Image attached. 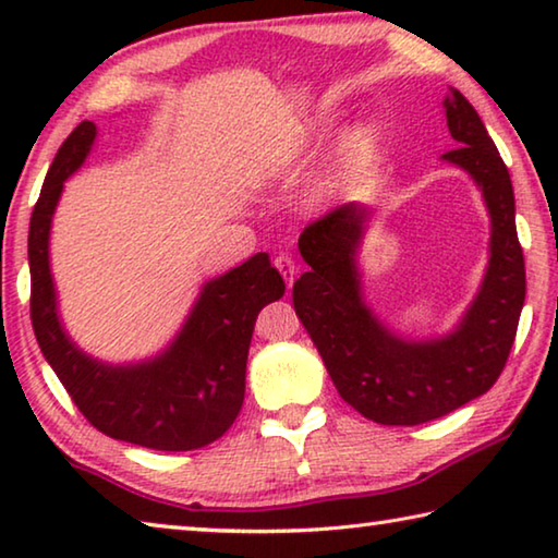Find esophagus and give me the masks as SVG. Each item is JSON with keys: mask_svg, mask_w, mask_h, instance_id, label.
<instances>
[{"mask_svg": "<svg viewBox=\"0 0 558 558\" xmlns=\"http://www.w3.org/2000/svg\"><path fill=\"white\" fill-rule=\"evenodd\" d=\"M276 268L280 270V276L286 278V282H288V288L292 286V282H295V278H298V270H300V266L295 260H292L288 253H280V256H276Z\"/></svg>", "mask_w": 558, "mask_h": 558, "instance_id": "34e87169", "label": "esophagus"}]
</instances>
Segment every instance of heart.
<instances>
[{"mask_svg":"<svg viewBox=\"0 0 558 558\" xmlns=\"http://www.w3.org/2000/svg\"><path fill=\"white\" fill-rule=\"evenodd\" d=\"M376 145V130L372 125H359L344 137L342 147H339V174H347L364 165Z\"/></svg>","mask_w":558,"mask_h":558,"instance_id":"1","label":"heart"}]
</instances>
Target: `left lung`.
I'll return each instance as SVG.
<instances>
[{
    "mask_svg": "<svg viewBox=\"0 0 558 558\" xmlns=\"http://www.w3.org/2000/svg\"><path fill=\"white\" fill-rule=\"evenodd\" d=\"M442 108L460 145L442 159L475 179L493 219L485 280L456 332L421 342L403 339L366 307L356 270L369 216L362 204L337 206L305 226L298 241L310 266L292 286L300 323L339 396L381 426H418L493 389L514 344L526 295L512 179L468 98L450 88Z\"/></svg>",
    "mask_w": 558,
    "mask_h": 558,
    "instance_id": "left-lung-1",
    "label": "left lung"
}]
</instances>
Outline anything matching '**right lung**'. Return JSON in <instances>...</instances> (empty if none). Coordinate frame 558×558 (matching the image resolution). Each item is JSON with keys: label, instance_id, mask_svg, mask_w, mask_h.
I'll return each instance as SVG.
<instances>
[{"label": "right lung", "instance_id": "add662e5", "mask_svg": "<svg viewBox=\"0 0 558 558\" xmlns=\"http://www.w3.org/2000/svg\"><path fill=\"white\" fill-rule=\"evenodd\" d=\"M96 140L83 120L59 147L44 179L29 223L32 325L46 362L78 411L106 436L153 450H196L233 426L245 393V362L256 317L286 292L268 253L202 288L182 332L162 354L140 364L110 366L81 352L56 313L49 268V233L63 182L78 169Z\"/></svg>", "mask_w": 558, "mask_h": 558}]
</instances>
